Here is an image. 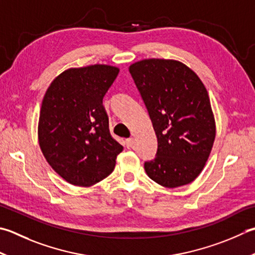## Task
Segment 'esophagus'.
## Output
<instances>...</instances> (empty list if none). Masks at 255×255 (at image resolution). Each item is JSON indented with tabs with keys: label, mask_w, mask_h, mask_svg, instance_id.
I'll return each mask as SVG.
<instances>
[{
	"label": "esophagus",
	"mask_w": 255,
	"mask_h": 255,
	"mask_svg": "<svg viewBox=\"0 0 255 255\" xmlns=\"http://www.w3.org/2000/svg\"><path fill=\"white\" fill-rule=\"evenodd\" d=\"M133 144H134V139L133 138L126 139V147L127 148H131Z\"/></svg>",
	"instance_id": "obj_1"
}]
</instances>
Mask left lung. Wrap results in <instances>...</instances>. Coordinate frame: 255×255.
<instances>
[{
	"instance_id": "1",
	"label": "left lung",
	"mask_w": 255,
	"mask_h": 255,
	"mask_svg": "<svg viewBox=\"0 0 255 255\" xmlns=\"http://www.w3.org/2000/svg\"><path fill=\"white\" fill-rule=\"evenodd\" d=\"M158 139L148 177L166 188L192 182L203 170L216 138L210 98L201 79L176 59L147 58L129 66Z\"/></svg>"
}]
</instances>
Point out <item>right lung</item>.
<instances>
[{"label":"right lung","mask_w":255,"mask_h":255,"mask_svg":"<svg viewBox=\"0 0 255 255\" xmlns=\"http://www.w3.org/2000/svg\"><path fill=\"white\" fill-rule=\"evenodd\" d=\"M119 68L106 64L68 68L49 85L38 118V143L65 181L92 187L111 174L124 147L109 132L103 98Z\"/></svg>","instance_id":"1"}]
</instances>
